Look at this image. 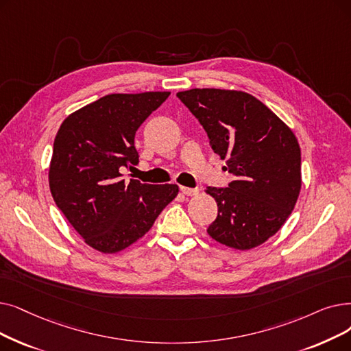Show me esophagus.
Listing matches in <instances>:
<instances>
[{"mask_svg": "<svg viewBox=\"0 0 351 351\" xmlns=\"http://www.w3.org/2000/svg\"><path fill=\"white\" fill-rule=\"evenodd\" d=\"M180 192L186 195V196H193V195H197V192H199V189L197 188H186V186H180Z\"/></svg>", "mask_w": 351, "mask_h": 351, "instance_id": "1", "label": "esophagus"}]
</instances>
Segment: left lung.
Masks as SVG:
<instances>
[{"mask_svg":"<svg viewBox=\"0 0 351 351\" xmlns=\"http://www.w3.org/2000/svg\"><path fill=\"white\" fill-rule=\"evenodd\" d=\"M205 129L212 150L234 176L208 186L218 217L208 234L223 245L251 250L276 234L301 189L300 145L282 120L256 97L235 90L192 88L176 95Z\"/></svg>","mask_w":351,"mask_h":351,"instance_id":"8db88e82","label":"left lung"}]
</instances>
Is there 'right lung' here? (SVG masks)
Returning a JSON list of instances; mask_svg holds the SVG:
<instances>
[{"mask_svg":"<svg viewBox=\"0 0 351 351\" xmlns=\"http://www.w3.org/2000/svg\"><path fill=\"white\" fill-rule=\"evenodd\" d=\"M169 91L108 95L70 114L60 126L50 163L58 209L90 247L113 254L142 238L178 185L125 182L123 167L139 163L134 134Z\"/></svg>","mask_w":351,"mask_h":351,"instance_id":"add662e5","label":"right lung"}]
</instances>
